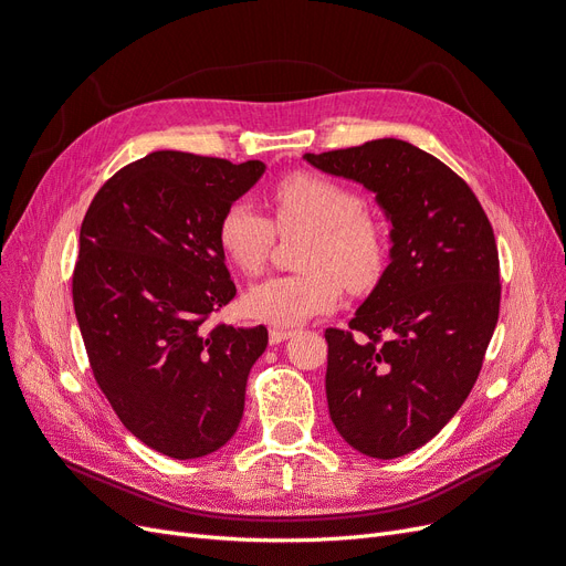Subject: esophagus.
<instances>
[{"instance_id":"34e87169","label":"esophagus","mask_w":566,"mask_h":566,"mask_svg":"<svg viewBox=\"0 0 566 566\" xmlns=\"http://www.w3.org/2000/svg\"><path fill=\"white\" fill-rule=\"evenodd\" d=\"M292 336V329H287V327H271L269 329V342L271 344H281V342H285V338H290Z\"/></svg>"}]
</instances>
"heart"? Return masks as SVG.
I'll return each mask as SVG.
<instances>
[{"mask_svg": "<svg viewBox=\"0 0 566 566\" xmlns=\"http://www.w3.org/2000/svg\"><path fill=\"white\" fill-rule=\"evenodd\" d=\"M271 220L248 201H234L218 222V241L243 274L264 269L276 232H304L295 274L271 276L245 297V308L271 325H297L336 308L344 285L371 290L388 266L390 234L361 197L338 180L290 171L266 192Z\"/></svg>", "mask_w": 566, "mask_h": 566, "instance_id": "heart-1", "label": "heart"}]
</instances>
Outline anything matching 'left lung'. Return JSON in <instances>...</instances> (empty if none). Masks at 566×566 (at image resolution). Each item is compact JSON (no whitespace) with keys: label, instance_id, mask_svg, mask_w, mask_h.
Segmentation results:
<instances>
[{"label":"left lung","instance_id":"obj_1","mask_svg":"<svg viewBox=\"0 0 566 566\" xmlns=\"http://www.w3.org/2000/svg\"><path fill=\"white\" fill-rule=\"evenodd\" d=\"M376 192L392 262L348 329H325L334 427L392 460L434 439L476 382L500 318V253L481 201L439 157L399 139L304 155Z\"/></svg>","mask_w":566,"mask_h":566}]
</instances>
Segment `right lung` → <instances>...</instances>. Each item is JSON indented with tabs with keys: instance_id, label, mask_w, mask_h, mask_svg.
<instances>
[{
	"instance_id": "1",
	"label": "right lung",
	"mask_w": 566,
	"mask_h": 566,
	"mask_svg": "<svg viewBox=\"0 0 566 566\" xmlns=\"http://www.w3.org/2000/svg\"><path fill=\"white\" fill-rule=\"evenodd\" d=\"M264 165L155 150L113 174L83 224L72 295L90 369L129 432L174 460L228 443L264 325L211 318L237 285L218 222Z\"/></svg>"
}]
</instances>
